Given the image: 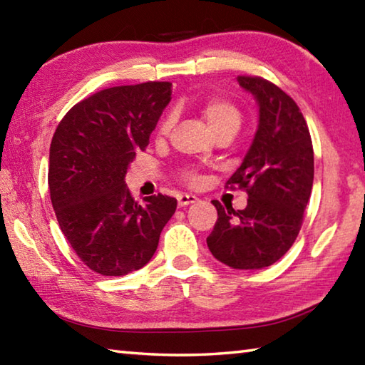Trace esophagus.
Masks as SVG:
<instances>
[{
  "mask_svg": "<svg viewBox=\"0 0 365 365\" xmlns=\"http://www.w3.org/2000/svg\"><path fill=\"white\" fill-rule=\"evenodd\" d=\"M197 201V197L195 195H178L177 197V202H178V207H185L188 205H193V202Z\"/></svg>",
  "mask_w": 365,
  "mask_h": 365,
  "instance_id": "esophagus-1",
  "label": "esophagus"
}]
</instances>
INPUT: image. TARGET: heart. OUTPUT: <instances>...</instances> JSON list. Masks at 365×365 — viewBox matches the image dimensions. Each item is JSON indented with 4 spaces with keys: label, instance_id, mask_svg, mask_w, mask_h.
Listing matches in <instances>:
<instances>
[{
    "label": "heart",
    "instance_id": "1",
    "mask_svg": "<svg viewBox=\"0 0 365 365\" xmlns=\"http://www.w3.org/2000/svg\"><path fill=\"white\" fill-rule=\"evenodd\" d=\"M196 113L201 117L202 122L206 123V127L209 128V132L214 135V138L219 137V135H232L233 137L243 123L242 109H240L233 101L222 96H207L205 100H201L196 104ZM170 128L172 117L165 115L158 125V140L168 137ZM178 177H180L182 182L190 185V187H196V185H200L201 182L200 174L193 169H183Z\"/></svg>",
    "mask_w": 365,
    "mask_h": 365
}]
</instances>
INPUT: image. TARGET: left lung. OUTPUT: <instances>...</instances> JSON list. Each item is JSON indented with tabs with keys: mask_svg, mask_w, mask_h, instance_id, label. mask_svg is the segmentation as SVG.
I'll return each mask as SVG.
<instances>
[{
	"mask_svg": "<svg viewBox=\"0 0 365 365\" xmlns=\"http://www.w3.org/2000/svg\"><path fill=\"white\" fill-rule=\"evenodd\" d=\"M238 83L256 98L259 127L225 188L246 191L248 206L233 211L214 200L217 222L206 242L228 267L256 270L275 264L298 237L312 191L314 150L292 96L262 77L238 76Z\"/></svg>",
	"mask_w": 365,
	"mask_h": 365,
	"instance_id": "8db88e82",
	"label": "left lung"
}]
</instances>
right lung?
Returning a JSON list of instances; mask_svg holds the SVG:
<instances>
[{
	"mask_svg": "<svg viewBox=\"0 0 365 365\" xmlns=\"http://www.w3.org/2000/svg\"><path fill=\"white\" fill-rule=\"evenodd\" d=\"M170 82L113 86L69 109L49 146L48 185L58 224L86 267L120 277L150 262L175 197L133 200L123 177L145 151Z\"/></svg>",
	"mask_w": 365,
	"mask_h": 365,
	"instance_id": "right-lung-1",
	"label": "right lung"
}]
</instances>
